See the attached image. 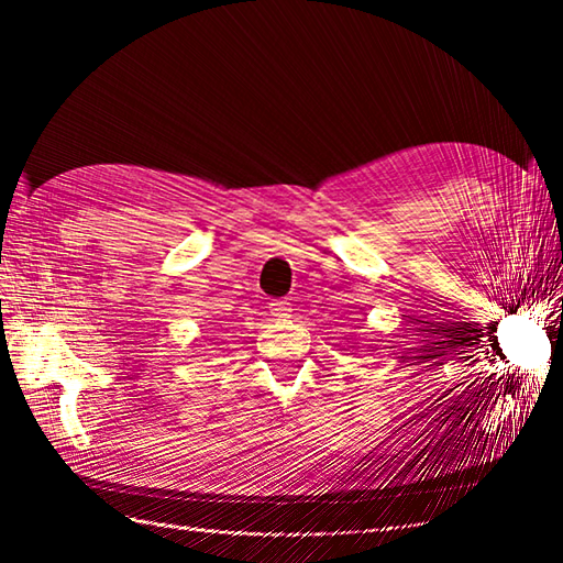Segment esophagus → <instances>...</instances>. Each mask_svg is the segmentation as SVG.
<instances>
[{
    "label": "esophagus",
    "mask_w": 563,
    "mask_h": 563,
    "mask_svg": "<svg viewBox=\"0 0 563 563\" xmlns=\"http://www.w3.org/2000/svg\"><path fill=\"white\" fill-rule=\"evenodd\" d=\"M290 312H292V309H290V302H283V300H275V302H271V314L273 317H290Z\"/></svg>",
    "instance_id": "34e87169"
}]
</instances>
